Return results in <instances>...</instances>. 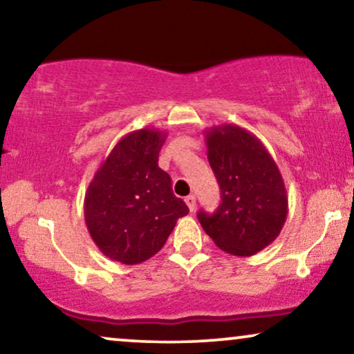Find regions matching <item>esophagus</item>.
Here are the masks:
<instances>
[{"label":"esophagus","instance_id":"esophagus-1","mask_svg":"<svg viewBox=\"0 0 354 354\" xmlns=\"http://www.w3.org/2000/svg\"><path fill=\"white\" fill-rule=\"evenodd\" d=\"M185 203H187L188 209H190L192 212L195 211V206H196V198H195V195H188V196L185 198Z\"/></svg>","mask_w":354,"mask_h":354}]
</instances>
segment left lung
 I'll use <instances>...</instances> for the list:
<instances>
[{
    "label": "left lung",
    "mask_w": 354,
    "mask_h": 354,
    "mask_svg": "<svg viewBox=\"0 0 354 354\" xmlns=\"http://www.w3.org/2000/svg\"><path fill=\"white\" fill-rule=\"evenodd\" d=\"M207 161L221 187L216 212L198 221L221 250L253 256L277 239L288 214L285 183L277 164L258 137L239 125L206 130Z\"/></svg>",
    "instance_id": "8db88e82"
}]
</instances>
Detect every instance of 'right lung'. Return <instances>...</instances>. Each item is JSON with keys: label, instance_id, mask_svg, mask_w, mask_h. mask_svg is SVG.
<instances>
[{"label": "right lung", "instance_id": "right-lung-1", "mask_svg": "<svg viewBox=\"0 0 354 354\" xmlns=\"http://www.w3.org/2000/svg\"><path fill=\"white\" fill-rule=\"evenodd\" d=\"M166 135L140 129L118 142L85 193V224L101 253L140 264L158 253L188 207L158 166Z\"/></svg>", "mask_w": 354, "mask_h": 354}]
</instances>
